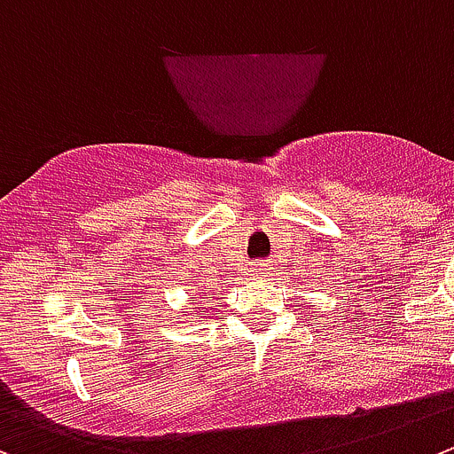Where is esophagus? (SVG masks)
<instances>
[{"label":"esophagus","instance_id":"1","mask_svg":"<svg viewBox=\"0 0 454 454\" xmlns=\"http://www.w3.org/2000/svg\"><path fill=\"white\" fill-rule=\"evenodd\" d=\"M256 274L258 276H265L267 274V262H258V265H256Z\"/></svg>","mask_w":454,"mask_h":454}]
</instances>
